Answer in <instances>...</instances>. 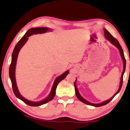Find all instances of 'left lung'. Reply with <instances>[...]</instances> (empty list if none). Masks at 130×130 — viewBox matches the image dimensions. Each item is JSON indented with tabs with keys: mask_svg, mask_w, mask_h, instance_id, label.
Instances as JSON below:
<instances>
[{
	"mask_svg": "<svg viewBox=\"0 0 130 130\" xmlns=\"http://www.w3.org/2000/svg\"><path fill=\"white\" fill-rule=\"evenodd\" d=\"M104 34H105V37H106V39L107 40H108L109 41H110V43H111L112 44H113L114 46H115L116 47H117L118 49V50L119 51V52H120L121 56V58H122V60H123V62H124V70H123V72H122V73L121 77L120 86H119V90H118L117 92L115 94H114V96H112V98H110L109 100H106V101L103 102L101 103H99V104H94V103H91L87 101V100L84 99L83 98V97L81 96L80 94H79L78 91L77 86H76L75 81V82H74V87H75V93H76V96H77V98L78 99L80 100L81 102H83L84 103H86V104H87V105H91V106H96V107L102 106H103V105H105L108 104V103L109 102H110L112 99H113V98L115 96V95L117 94V93H118L119 92V91H120L121 89V87H122V82H123V75H124V72H125V67H126V60H125V56H124V55L123 50H122L121 46L120 44H119V41H118L117 40L115 39V38H114L113 36H112L111 34L109 33V32L108 31L106 30V29H105V28H104Z\"/></svg>",
	"mask_w": 130,
	"mask_h": 130,
	"instance_id": "1",
	"label": "left lung"
}]
</instances>
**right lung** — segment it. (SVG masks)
<instances>
[{
  "mask_svg": "<svg viewBox=\"0 0 130 130\" xmlns=\"http://www.w3.org/2000/svg\"><path fill=\"white\" fill-rule=\"evenodd\" d=\"M49 30V28L46 27H39V28H32L27 31V32H26L23 37L21 38V39L18 41L16 46L13 49V51L12 52V60H11V63L9 67V77L10 79L11 80L12 83V89L14 93L15 96H16L18 99H20L23 101L24 103L26 104L29 105V106H40L41 105L45 104V103L49 102V101H51L54 98L55 96V93H56V89L58 86V83L60 82V81H62V79H63L65 77H67V75L69 74V71L65 72L63 74L60 75L59 77L56 78L55 79L54 83H53V85L52 89L51 92L50 93V94L45 99L41 100L40 102H32L30 101V100H28L25 99V98H24L20 94L19 91L17 88V84H16V81H15V66H16V63H17V57H18V55L19 53V51H20L21 48L24 46V44L27 42V41L28 39L29 36H31L32 34H39V33H44V32H47L48 30Z\"/></svg>",
  "mask_w": 130,
  "mask_h": 130,
  "instance_id": "1",
  "label": "right lung"
}]
</instances>
